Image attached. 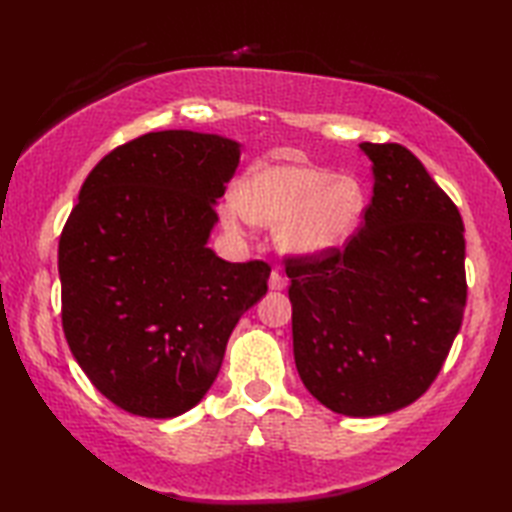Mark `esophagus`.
Masks as SVG:
<instances>
[{"label":"esophagus","mask_w":512,"mask_h":512,"mask_svg":"<svg viewBox=\"0 0 512 512\" xmlns=\"http://www.w3.org/2000/svg\"><path fill=\"white\" fill-rule=\"evenodd\" d=\"M268 286H270V290H284V288H286V277H284V275H279L277 270H275V273L270 275Z\"/></svg>","instance_id":"esophagus-1"}]
</instances>
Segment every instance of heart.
Returning a JSON list of instances; mask_svg holds the SVG:
<instances>
[{
    "label": "heart",
    "mask_w": 512,
    "mask_h": 512,
    "mask_svg": "<svg viewBox=\"0 0 512 512\" xmlns=\"http://www.w3.org/2000/svg\"><path fill=\"white\" fill-rule=\"evenodd\" d=\"M367 195L356 178L310 165H270L239 182L237 202L222 211L239 231L246 217L279 226V246L299 257H321L347 244L363 222Z\"/></svg>",
    "instance_id": "b5f03b06"
}]
</instances>
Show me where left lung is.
<instances>
[{"label": "left lung", "instance_id": "left-lung-1", "mask_svg": "<svg viewBox=\"0 0 512 512\" xmlns=\"http://www.w3.org/2000/svg\"><path fill=\"white\" fill-rule=\"evenodd\" d=\"M374 195L345 248L288 257L303 385L352 418L411 405L447 361L466 306L458 206L398 143H361Z\"/></svg>", "mask_w": 512, "mask_h": 512}]
</instances>
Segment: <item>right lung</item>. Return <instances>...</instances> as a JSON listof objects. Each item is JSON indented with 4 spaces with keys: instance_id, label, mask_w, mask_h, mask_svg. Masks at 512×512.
Returning <instances> with one entry per match:
<instances>
[{
    "instance_id": "1",
    "label": "right lung",
    "mask_w": 512,
    "mask_h": 512,
    "mask_svg": "<svg viewBox=\"0 0 512 512\" xmlns=\"http://www.w3.org/2000/svg\"><path fill=\"white\" fill-rule=\"evenodd\" d=\"M239 145L167 129L110 151L59 239L61 321L76 363L134 416L176 418L204 398L239 317L266 295V262L206 246Z\"/></svg>"
}]
</instances>
